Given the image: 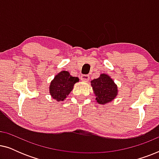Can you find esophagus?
Returning a JSON list of instances; mask_svg holds the SVG:
<instances>
[{"mask_svg":"<svg viewBox=\"0 0 159 159\" xmlns=\"http://www.w3.org/2000/svg\"><path fill=\"white\" fill-rule=\"evenodd\" d=\"M80 79H81L82 81L84 82H88L89 80H90V77L89 75H83L80 77Z\"/></svg>","mask_w":159,"mask_h":159,"instance_id":"1","label":"esophagus"}]
</instances>
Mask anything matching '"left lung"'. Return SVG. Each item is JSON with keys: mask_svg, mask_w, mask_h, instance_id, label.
Masks as SVG:
<instances>
[{"mask_svg": "<svg viewBox=\"0 0 159 159\" xmlns=\"http://www.w3.org/2000/svg\"><path fill=\"white\" fill-rule=\"evenodd\" d=\"M91 86L97 103L105 105L110 103L118 95V88L109 75L101 74L97 79L91 80Z\"/></svg>", "mask_w": 159, "mask_h": 159, "instance_id": "8db88e82", "label": "left lung"}]
</instances>
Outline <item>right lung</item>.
Returning <instances> with one entry per match:
<instances>
[{
    "instance_id": "right-lung-1",
    "label": "right lung",
    "mask_w": 159,
    "mask_h": 159,
    "mask_svg": "<svg viewBox=\"0 0 159 159\" xmlns=\"http://www.w3.org/2000/svg\"><path fill=\"white\" fill-rule=\"evenodd\" d=\"M79 78L72 77L67 71H61L57 74L51 82L49 93L51 97L57 101H62L73 90Z\"/></svg>"
}]
</instances>
